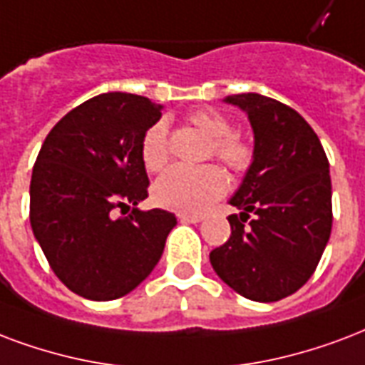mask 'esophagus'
Returning <instances> with one entry per match:
<instances>
[{"label":"esophagus","instance_id":"1","mask_svg":"<svg viewBox=\"0 0 365 365\" xmlns=\"http://www.w3.org/2000/svg\"><path fill=\"white\" fill-rule=\"evenodd\" d=\"M178 218H180V222H187V224H199L205 216H202V214L182 212V214H178Z\"/></svg>","mask_w":365,"mask_h":365}]
</instances>
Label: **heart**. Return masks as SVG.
Segmentation results:
<instances>
[{"label":"heart","mask_w":365,"mask_h":365,"mask_svg":"<svg viewBox=\"0 0 365 365\" xmlns=\"http://www.w3.org/2000/svg\"><path fill=\"white\" fill-rule=\"evenodd\" d=\"M189 122L199 128L210 139L208 153L226 164L233 172H245L252 164V147L241 135L232 132V122L214 108H199L189 115ZM168 128L166 122H155L141 141V160L149 172L163 170L168 163ZM230 187L226 172L216 164H205L197 168L172 166L153 185V199L158 207L178 212H199Z\"/></svg>","instance_id":"obj_1"}]
</instances>
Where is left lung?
Masks as SVG:
<instances>
[{"label":"left lung","mask_w":365,"mask_h":365,"mask_svg":"<svg viewBox=\"0 0 365 365\" xmlns=\"http://www.w3.org/2000/svg\"><path fill=\"white\" fill-rule=\"evenodd\" d=\"M249 115L255 157L232 197V235L210 252L220 279L245 299L275 302L316 272L331 235L329 160L294 108L260 93L226 97Z\"/></svg>","instance_id":"8db88e82"}]
</instances>
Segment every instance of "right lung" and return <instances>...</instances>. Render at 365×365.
<instances>
[{"mask_svg":"<svg viewBox=\"0 0 365 365\" xmlns=\"http://www.w3.org/2000/svg\"><path fill=\"white\" fill-rule=\"evenodd\" d=\"M160 108L120 91L91 97L53 126L38 153L30 226L55 275L83 299L133 291L176 226L172 212L138 208L149 187L141 141ZM118 207L130 214L116 219Z\"/></svg>","mask_w":365,"mask_h":365,"instance_id":"right-lung-1","label":"right lung"}]
</instances>
